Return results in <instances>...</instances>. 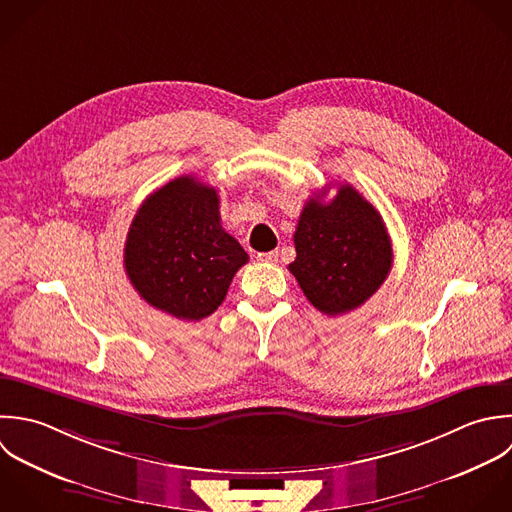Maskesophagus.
Wrapping results in <instances>:
<instances>
[{"mask_svg": "<svg viewBox=\"0 0 512 512\" xmlns=\"http://www.w3.org/2000/svg\"><path fill=\"white\" fill-rule=\"evenodd\" d=\"M257 259H259L261 263H277V259H279V253H277V251L259 253V255H257Z\"/></svg>", "mask_w": 512, "mask_h": 512, "instance_id": "esophagus-1", "label": "esophagus"}]
</instances>
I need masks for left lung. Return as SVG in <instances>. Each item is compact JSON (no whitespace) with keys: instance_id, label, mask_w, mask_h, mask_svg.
Here are the masks:
<instances>
[{"instance_id":"left-lung-1","label":"left lung","mask_w":512,"mask_h":512,"mask_svg":"<svg viewBox=\"0 0 512 512\" xmlns=\"http://www.w3.org/2000/svg\"><path fill=\"white\" fill-rule=\"evenodd\" d=\"M297 257L289 265L305 297L335 317L363 305L385 283L393 247L381 213L349 183L325 203L311 197L293 235Z\"/></svg>"}]
</instances>
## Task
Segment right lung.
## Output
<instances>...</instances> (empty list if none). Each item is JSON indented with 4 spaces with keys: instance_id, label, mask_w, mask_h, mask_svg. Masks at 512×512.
<instances>
[{
    "instance_id": "obj_1",
    "label": "right lung",
    "mask_w": 512,
    "mask_h": 512,
    "mask_svg": "<svg viewBox=\"0 0 512 512\" xmlns=\"http://www.w3.org/2000/svg\"><path fill=\"white\" fill-rule=\"evenodd\" d=\"M249 255L221 227L217 189L191 175L153 191L131 221L123 265L151 307L183 321L209 317Z\"/></svg>"
}]
</instances>
